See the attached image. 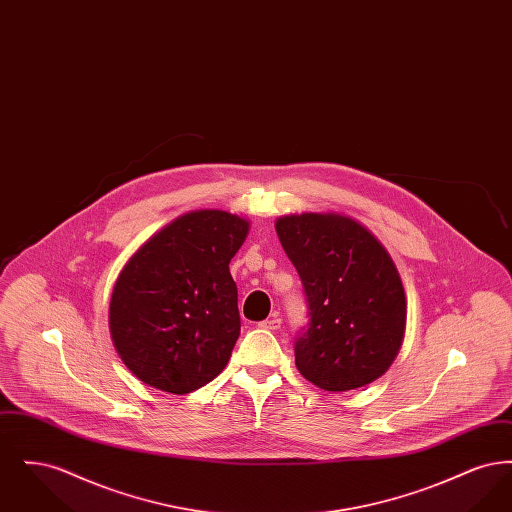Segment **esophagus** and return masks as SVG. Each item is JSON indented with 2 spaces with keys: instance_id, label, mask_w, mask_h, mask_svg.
Here are the masks:
<instances>
[{
  "instance_id": "obj_1",
  "label": "esophagus",
  "mask_w": 512,
  "mask_h": 512,
  "mask_svg": "<svg viewBox=\"0 0 512 512\" xmlns=\"http://www.w3.org/2000/svg\"><path fill=\"white\" fill-rule=\"evenodd\" d=\"M280 324H282V318L276 317H270L267 318V320H263V322H259V328H265V330H278L280 328Z\"/></svg>"
}]
</instances>
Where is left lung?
I'll return each instance as SVG.
<instances>
[{
    "label": "left lung",
    "instance_id": "obj_1",
    "mask_svg": "<svg viewBox=\"0 0 512 512\" xmlns=\"http://www.w3.org/2000/svg\"><path fill=\"white\" fill-rule=\"evenodd\" d=\"M309 303V328L295 341V365L324 391L365 388L388 372L407 326L405 288L388 249L343 213L276 220Z\"/></svg>",
    "mask_w": 512,
    "mask_h": 512
}]
</instances>
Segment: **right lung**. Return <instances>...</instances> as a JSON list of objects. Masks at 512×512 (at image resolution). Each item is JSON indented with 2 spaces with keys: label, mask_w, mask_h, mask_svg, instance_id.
<instances>
[{
  "label": "right lung",
  "mask_w": 512,
  "mask_h": 512,
  "mask_svg": "<svg viewBox=\"0 0 512 512\" xmlns=\"http://www.w3.org/2000/svg\"><path fill=\"white\" fill-rule=\"evenodd\" d=\"M249 220L197 209L169 222L126 261L109 303L111 340L126 368L174 395L199 390L228 365L240 336L230 261Z\"/></svg>",
  "instance_id": "right-lung-1"
}]
</instances>
